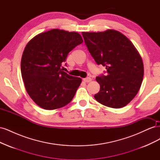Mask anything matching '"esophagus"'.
<instances>
[{
	"instance_id": "esophagus-1",
	"label": "esophagus",
	"mask_w": 160,
	"mask_h": 160,
	"mask_svg": "<svg viewBox=\"0 0 160 160\" xmlns=\"http://www.w3.org/2000/svg\"><path fill=\"white\" fill-rule=\"evenodd\" d=\"M91 77H86V78H85L83 79V81L85 82V83H89V82L91 81Z\"/></svg>"
}]
</instances>
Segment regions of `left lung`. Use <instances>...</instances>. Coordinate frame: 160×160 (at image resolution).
I'll return each instance as SVG.
<instances>
[{"label":"left lung","instance_id":"1","mask_svg":"<svg viewBox=\"0 0 160 160\" xmlns=\"http://www.w3.org/2000/svg\"><path fill=\"white\" fill-rule=\"evenodd\" d=\"M85 45L96 63L105 67L104 74L96 77L100 85L94 95L99 103L122 108L137 95L143 77L141 57L128 38L119 31L82 32Z\"/></svg>","mask_w":160,"mask_h":160}]
</instances>
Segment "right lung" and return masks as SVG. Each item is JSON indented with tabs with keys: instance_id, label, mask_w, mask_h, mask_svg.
<instances>
[{
	"instance_id": "add662e5",
	"label": "right lung",
	"mask_w": 160,
	"mask_h": 160,
	"mask_svg": "<svg viewBox=\"0 0 160 160\" xmlns=\"http://www.w3.org/2000/svg\"><path fill=\"white\" fill-rule=\"evenodd\" d=\"M83 42L75 32L52 29L28 42L21 70L28 94L39 107L52 110L64 107L73 98L81 79L62 71L69 52Z\"/></svg>"
}]
</instances>
